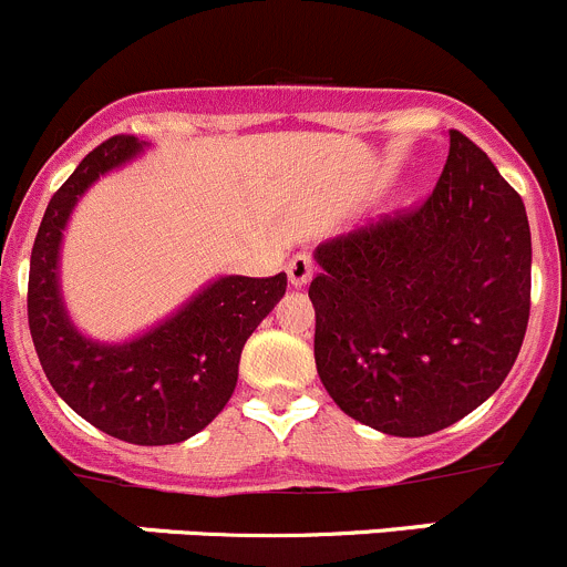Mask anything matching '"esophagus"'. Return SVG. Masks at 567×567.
Masks as SVG:
<instances>
[{"label":"esophagus","mask_w":567,"mask_h":567,"mask_svg":"<svg viewBox=\"0 0 567 567\" xmlns=\"http://www.w3.org/2000/svg\"><path fill=\"white\" fill-rule=\"evenodd\" d=\"M312 274H316V260H312V257L307 255V251H299V255L290 257V262H288L290 285L301 288V285L310 282Z\"/></svg>","instance_id":"1"}]
</instances>
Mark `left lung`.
I'll list each match as a JSON object with an SVG mask.
<instances>
[{
	"label": "left lung",
	"mask_w": 567,
	"mask_h": 567,
	"mask_svg": "<svg viewBox=\"0 0 567 567\" xmlns=\"http://www.w3.org/2000/svg\"><path fill=\"white\" fill-rule=\"evenodd\" d=\"M316 257L318 375L348 416L390 436H427L507 379L529 320V221L466 134L450 131L447 162L422 203Z\"/></svg>",
	"instance_id": "8db88e82"
}]
</instances>
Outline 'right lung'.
<instances>
[{
  "instance_id": "1",
  "label": "right lung",
  "mask_w": 567,
  "mask_h": 567,
  "mask_svg": "<svg viewBox=\"0 0 567 567\" xmlns=\"http://www.w3.org/2000/svg\"><path fill=\"white\" fill-rule=\"evenodd\" d=\"M136 151V136H109L54 192L32 247L27 316L40 368L56 394L109 436L156 447L194 436L225 409L244 342L282 299L288 277L216 279L175 318L125 346L79 334L56 288L62 227L84 188Z\"/></svg>"
}]
</instances>
